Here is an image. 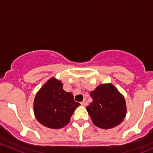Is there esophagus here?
<instances>
[{"instance_id":"esophagus-1","label":"esophagus","mask_w":153,"mask_h":153,"mask_svg":"<svg viewBox=\"0 0 153 153\" xmlns=\"http://www.w3.org/2000/svg\"><path fill=\"white\" fill-rule=\"evenodd\" d=\"M81 105H83V106H86V105H87L88 102H87V101H86V99L83 100V101H81Z\"/></svg>"}]
</instances>
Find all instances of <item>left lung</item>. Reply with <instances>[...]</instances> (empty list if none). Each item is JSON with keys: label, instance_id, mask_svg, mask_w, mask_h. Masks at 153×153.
<instances>
[{"label": "left lung", "instance_id": "left-lung-1", "mask_svg": "<svg viewBox=\"0 0 153 153\" xmlns=\"http://www.w3.org/2000/svg\"><path fill=\"white\" fill-rule=\"evenodd\" d=\"M92 102L86 106L93 124L109 129L121 124L126 116L124 97L112 84H102L90 92Z\"/></svg>", "mask_w": 153, "mask_h": 153}]
</instances>
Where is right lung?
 <instances>
[{"label":"right lung","mask_w":153,"mask_h":153,"mask_svg":"<svg viewBox=\"0 0 153 153\" xmlns=\"http://www.w3.org/2000/svg\"><path fill=\"white\" fill-rule=\"evenodd\" d=\"M79 105L71 92L63 89L61 81L52 78L37 93L34 112L42 125L52 129H60L69 124L74 111Z\"/></svg>","instance_id":"obj_1"}]
</instances>
